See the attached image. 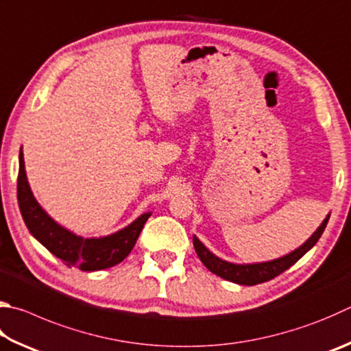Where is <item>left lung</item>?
I'll return each instance as SVG.
<instances>
[{
  "label": "left lung",
  "mask_w": 351,
  "mask_h": 351,
  "mask_svg": "<svg viewBox=\"0 0 351 351\" xmlns=\"http://www.w3.org/2000/svg\"><path fill=\"white\" fill-rule=\"evenodd\" d=\"M330 216H327L324 219L319 228L311 234V238L302 244L299 248H296L295 252H291L290 254H287L284 258H279L275 261H270V263H263V264H232L227 263V261H222L218 256H215L213 253H210L206 247L202 245V242L193 237V245L196 254L199 256L201 263L207 267V269L218 275L221 278L227 279V281L237 282L241 285H256L261 282H267L270 279L276 278L281 275L282 271L287 269H290L293 264H296L299 259H301L305 253H307L311 247H313L317 241H319L321 234L324 233L327 227Z\"/></svg>",
  "instance_id": "1"
}]
</instances>
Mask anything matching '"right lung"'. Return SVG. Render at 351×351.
<instances>
[{
  "instance_id": "obj_1",
  "label": "right lung",
  "mask_w": 351,
  "mask_h": 351,
  "mask_svg": "<svg viewBox=\"0 0 351 351\" xmlns=\"http://www.w3.org/2000/svg\"><path fill=\"white\" fill-rule=\"evenodd\" d=\"M16 195L18 206H20V212L29 232L67 267H76L82 271L109 269L124 261L127 254L132 252L133 245L136 244L145 221L150 218V213H144L130 226L110 237L98 239H82L76 237L56 224L32 195L27 178H25L23 152L20 154Z\"/></svg>"
}]
</instances>
